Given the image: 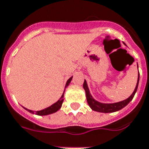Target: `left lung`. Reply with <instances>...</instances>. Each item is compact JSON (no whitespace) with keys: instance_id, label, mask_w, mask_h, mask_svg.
<instances>
[{"instance_id":"8db88e82","label":"left lung","mask_w":149,"mask_h":149,"mask_svg":"<svg viewBox=\"0 0 149 149\" xmlns=\"http://www.w3.org/2000/svg\"><path fill=\"white\" fill-rule=\"evenodd\" d=\"M138 68V67H137ZM139 78H140V74L138 72V78H137V86L135 87L134 93H132V95L129 98H127L126 100L120 101V102L114 103V104H103V103L98 102L96 100H94L93 97L90 94V93L89 91V88L87 86L86 81L85 80L83 83V88L86 90V99L87 102L89 104V107L92 108V110L96 111H99V112H104V113H111V112H115L117 111L121 110L122 108H123L124 107H126V105L128 104L132 99L134 98L135 93L137 92V86H138V83H139Z\"/></svg>"}]
</instances>
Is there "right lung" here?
Returning <instances> with one entry per match:
<instances>
[{
  "instance_id": "add662e5",
  "label": "right lung",
  "mask_w": 149,
  "mask_h": 149,
  "mask_svg": "<svg viewBox=\"0 0 149 149\" xmlns=\"http://www.w3.org/2000/svg\"><path fill=\"white\" fill-rule=\"evenodd\" d=\"M71 79H72V77H70V79H68V81H67V83H66L65 88L66 87L68 86V85L70 84V81H71ZM63 93L62 97H60V99L58 100L57 102H56L55 104H53L52 105H51V106H50V107H49V108H45V109H43V110L38 111H36V112H35V114H36V115H38V116H47V115H49V114H52V113L56 112V111H57L59 110L60 108H61V106H62V104H63ZM25 109L26 110H27L28 111H30L31 113H33V112H34V111H33L28 110V109H26V108H25Z\"/></svg>"
}]
</instances>
